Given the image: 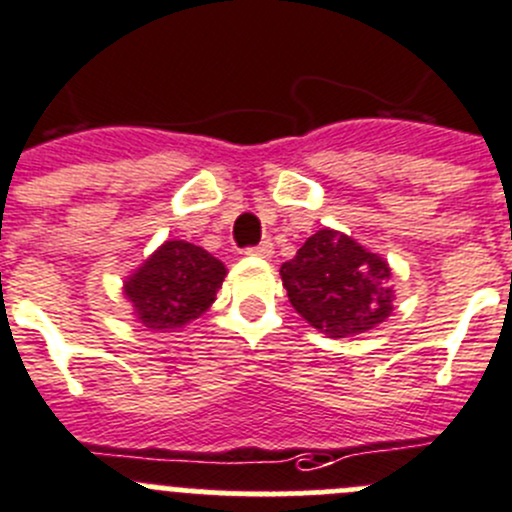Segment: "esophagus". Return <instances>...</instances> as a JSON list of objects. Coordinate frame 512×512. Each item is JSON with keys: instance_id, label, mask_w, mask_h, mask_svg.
<instances>
[{"instance_id": "1", "label": "esophagus", "mask_w": 512, "mask_h": 512, "mask_svg": "<svg viewBox=\"0 0 512 512\" xmlns=\"http://www.w3.org/2000/svg\"><path fill=\"white\" fill-rule=\"evenodd\" d=\"M272 252H275V247H272V242L270 240H265V242H260V245L257 247H250V250H247V255H255V257H272Z\"/></svg>"}]
</instances>
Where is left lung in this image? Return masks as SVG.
Masks as SVG:
<instances>
[{
	"instance_id": "left-lung-1",
	"label": "left lung",
	"mask_w": 512,
	"mask_h": 512,
	"mask_svg": "<svg viewBox=\"0 0 512 512\" xmlns=\"http://www.w3.org/2000/svg\"><path fill=\"white\" fill-rule=\"evenodd\" d=\"M280 275L297 315L327 337L360 335L393 315L388 260L345 232L317 230Z\"/></svg>"
}]
</instances>
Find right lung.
Masks as SVG:
<instances>
[{
    "mask_svg": "<svg viewBox=\"0 0 512 512\" xmlns=\"http://www.w3.org/2000/svg\"><path fill=\"white\" fill-rule=\"evenodd\" d=\"M227 267L202 247L167 240L124 280L137 322L152 332H177L217 300Z\"/></svg>",
    "mask_w": 512,
    "mask_h": 512,
    "instance_id": "obj_1",
    "label": "right lung"
}]
</instances>
